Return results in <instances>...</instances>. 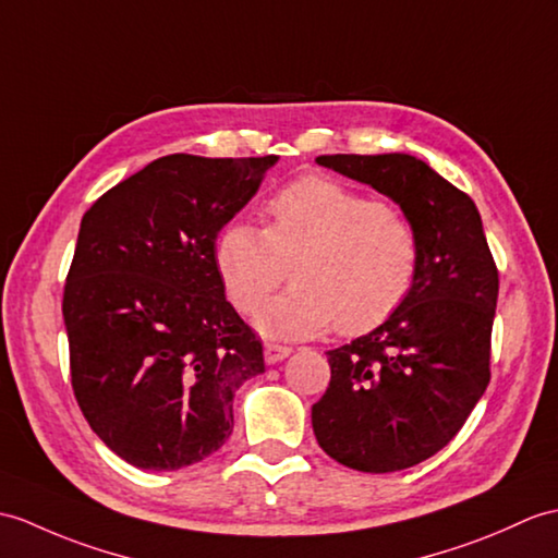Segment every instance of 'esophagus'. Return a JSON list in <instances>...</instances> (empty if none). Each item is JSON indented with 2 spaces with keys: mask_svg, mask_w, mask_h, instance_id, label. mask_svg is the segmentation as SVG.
I'll list each match as a JSON object with an SVG mask.
<instances>
[{
  "mask_svg": "<svg viewBox=\"0 0 558 558\" xmlns=\"http://www.w3.org/2000/svg\"><path fill=\"white\" fill-rule=\"evenodd\" d=\"M290 352L292 349L290 347H284V344H276V342H268L266 347H264V359H266V364H278V361H282V359H288L290 356Z\"/></svg>",
  "mask_w": 558,
  "mask_h": 558,
  "instance_id": "34e87169",
  "label": "esophagus"
}]
</instances>
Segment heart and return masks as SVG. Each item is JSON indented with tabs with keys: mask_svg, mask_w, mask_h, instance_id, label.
I'll return each instance as SVG.
<instances>
[{
	"mask_svg": "<svg viewBox=\"0 0 558 558\" xmlns=\"http://www.w3.org/2000/svg\"><path fill=\"white\" fill-rule=\"evenodd\" d=\"M266 218V228L228 220L214 244V264L242 314H254L292 266L294 288L256 316L270 338H314L335 323L344 335L368 332L390 320L416 288V228L354 185L300 178L268 199Z\"/></svg>",
	"mask_w": 558,
	"mask_h": 558,
	"instance_id": "1",
	"label": "heart"
}]
</instances>
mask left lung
<instances>
[{
	"mask_svg": "<svg viewBox=\"0 0 558 558\" xmlns=\"http://www.w3.org/2000/svg\"><path fill=\"white\" fill-rule=\"evenodd\" d=\"M387 194L421 240L409 302L368 335L328 352L330 385L311 423L347 469L392 473L449 445L489 385L499 274L473 199L411 154L316 159Z\"/></svg>",
	"mask_w": 558,
	"mask_h": 558,
	"instance_id": "8db88e82",
	"label": "left lung"
}]
</instances>
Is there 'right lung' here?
Instances as JSON below:
<instances>
[{"mask_svg":"<svg viewBox=\"0 0 558 558\" xmlns=\"http://www.w3.org/2000/svg\"><path fill=\"white\" fill-rule=\"evenodd\" d=\"M278 157L168 154L89 206L63 288L71 385L113 454L178 471L226 445L264 347L216 274L220 228Z\"/></svg>","mask_w":558,"mask_h":558,"instance_id":"1","label":"right lung"}]
</instances>
